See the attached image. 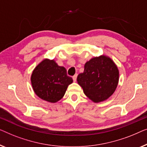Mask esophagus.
Wrapping results in <instances>:
<instances>
[{"label":"esophagus","instance_id":"obj_1","mask_svg":"<svg viewBox=\"0 0 147 147\" xmlns=\"http://www.w3.org/2000/svg\"><path fill=\"white\" fill-rule=\"evenodd\" d=\"M76 78H77V74H74V75L73 76V81H74V82H76Z\"/></svg>","mask_w":147,"mask_h":147}]
</instances>
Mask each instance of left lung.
<instances>
[{"instance_id": "8db88e82", "label": "left lung", "mask_w": 147, "mask_h": 147, "mask_svg": "<svg viewBox=\"0 0 147 147\" xmlns=\"http://www.w3.org/2000/svg\"><path fill=\"white\" fill-rule=\"evenodd\" d=\"M119 78L117 65L110 58L102 55L86 62L84 72L77 76V82L88 98L99 102L114 93Z\"/></svg>"}]
</instances>
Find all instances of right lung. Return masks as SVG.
Wrapping results in <instances>:
<instances>
[{
	"instance_id": "obj_1",
	"label": "right lung",
	"mask_w": 147,
	"mask_h": 147,
	"mask_svg": "<svg viewBox=\"0 0 147 147\" xmlns=\"http://www.w3.org/2000/svg\"><path fill=\"white\" fill-rule=\"evenodd\" d=\"M73 78L67 75L65 67L54 60L45 59L36 67L31 75L32 88L42 100L56 102L63 98Z\"/></svg>"
}]
</instances>
